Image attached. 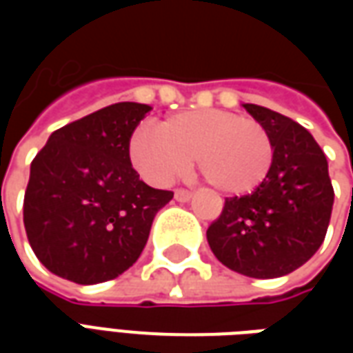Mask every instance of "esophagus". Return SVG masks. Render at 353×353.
<instances>
[{"label":"esophagus","mask_w":353,"mask_h":353,"mask_svg":"<svg viewBox=\"0 0 353 353\" xmlns=\"http://www.w3.org/2000/svg\"><path fill=\"white\" fill-rule=\"evenodd\" d=\"M174 196H176L177 202H189V200L192 199V192L191 191H185V189H177Z\"/></svg>","instance_id":"obj_1"}]
</instances>
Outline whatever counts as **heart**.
<instances>
[{
  "instance_id": "1",
  "label": "heart",
  "mask_w": 353,
  "mask_h": 353,
  "mask_svg": "<svg viewBox=\"0 0 353 353\" xmlns=\"http://www.w3.org/2000/svg\"><path fill=\"white\" fill-rule=\"evenodd\" d=\"M128 151L139 176L154 185L172 183L196 159L208 183L227 194L255 191L274 161L265 126L223 109L177 113L161 124V132L139 126L130 136Z\"/></svg>"
}]
</instances>
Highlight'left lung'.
Here are the masks:
<instances>
[{"instance_id":"1","label":"left lung","mask_w":353,"mask_h":353,"mask_svg":"<svg viewBox=\"0 0 353 353\" xmlns=\"http://www.w3.org/2000/svg\"><path fill=\"white\" fill-rule=\"evenodd\" d=\"M242 108L270 134L272 168L252 194L225 200L208 244L234 272L280 278L323 244L334 200L329 166L314 136L293 119L255 103Z\"/></svg>"}]
</instances>
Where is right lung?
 <instances>
[{"mask_svg": "<svg viewBox=\"0 0 353 353\" xmlns=\"http://www.w3.org/2000/svg\"><path fill=\"white\" fill-rule=\"evenodd\" d=\"M147 103L119 101L52 132L30 166L24 227L35 257L64 280L94 285L128 270L157 212L174 199L132 168L128 141Z\"/></svg>", "mask_w": 353, "mask_h": 353, "instance_id": "right-lung-1", "label": "right lung"}]
</instances>
